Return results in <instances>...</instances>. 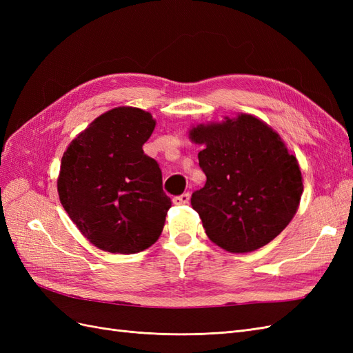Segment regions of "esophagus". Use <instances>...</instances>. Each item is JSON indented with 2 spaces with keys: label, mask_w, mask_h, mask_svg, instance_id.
<instances>
[{
  "label": "esophagus",
  "mask_w": 353,
  "mask_h": 353,
  "mask_svg": "<svg viewBox=\"0 0 353 353\" xmlns=\"http://www.w3.org/2000/svg\"><path fill=\"white\" fill-rule=\"evenodd\" d=\"M174 205H187V203L190 201V193H184V194H181V196H176V197H174Z\"/></svg>",
  "instance_id": "esophagus-1"
}]
</instances>
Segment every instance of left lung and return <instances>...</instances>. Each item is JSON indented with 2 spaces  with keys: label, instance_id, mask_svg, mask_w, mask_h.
Returning a JSON list of instances; mask_svg holds the SVG:
<instances>
[{
  "label": "left lung",
  "instance_id": "8db88e82",
  "mask_svg": "<svg viewBox=\"0 0 353 353\" xmlns=\"http://www.w3.org/2000/svg\"><path fill=\"white\" fill-rule=\"evenodd\" d=\"M203 145L199 165L206 184L191 196L212 243L249 253L272 241L290 223L303 193L297 159L259 117L239 113L190 128Z\"/></svg>",
  "mask_w": 353,
  "mask_h": 353
}]
</instances>
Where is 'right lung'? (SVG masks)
Instances as JSON below:
<instances>
[{"instance_id": "obj_1", "label": "right lung", "mask_w": 353, "mask_h": 353, "mask_svg": "<svg viewBox=\"0 0 353 353\" xmlns=\"http://www.w3.org/2000/svg\"><path fill=\"white\" fill-rule=\"evenodd\" d=\"M154 126L152 113L114 108L94 119L63 153L60 203L100 250L143 252L163 231L172 203L163 193L162 170L143 150Z\"/></svg>"}]
</instances>
